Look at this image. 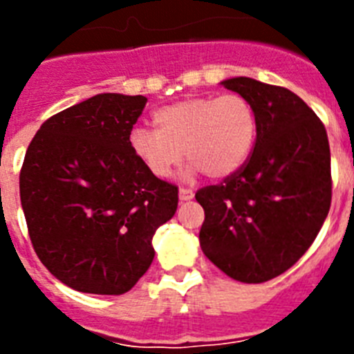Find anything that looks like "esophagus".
Returning <instances> with one entry per match:
<instances>
[{
  "label": "esophagus",
  "mask_w": 354,
  "mask_h": 354,
  "mask_svg": "<svg viewBox=\"0 0 354 354\" xmlns=\"http://www.w3.org/2000/svg\"><path fill=\"white\" fill-rule=\"evenodd\" d=\"M193 195H195V193H193V189H189V187H180L179 189V198L183 200H192L193 198Z\"/></svg>",
  "instance_id": "obj_1"
}]
</instances>
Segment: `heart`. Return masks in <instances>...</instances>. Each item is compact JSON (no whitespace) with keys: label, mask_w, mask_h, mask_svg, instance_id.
<instances>
[{"label":"heart","mask_w":354,"mask_h":354,"mask_svg":"<svg viewBox=\"0 0 354 354\" xmlns=\"http://www.w3.org/2000/svg\"><path fill=\"white\" fill-rule=\"evenodd\" d=\"M152 124L154 131H131L129 149L158 179L168 177L183 156L207 177H228L245 165L257 134L255 109L239 93L189 97L162 106Z\"/></svg>","instance_id":"obj_1"}]
</instances>
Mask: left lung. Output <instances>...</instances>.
<instances>
[{"label": "left lung", "mask_w": 354, "mask_h": 354, "mask_svg": "<svg viewBox=\"0 0 354 354\" xmlns=\"http://www.w3.org/2000/svg\"><path fill=\"white\" fill-rule=\"evenodd\" d=\"M252 102L257 138L245 165L195 198L200 246L225 274L268 282L310 248L331 204L330 143L321 118L290 90L252 77L223 81Z\"/></svg>", "instance_id": "obj_1"}]
</instances>
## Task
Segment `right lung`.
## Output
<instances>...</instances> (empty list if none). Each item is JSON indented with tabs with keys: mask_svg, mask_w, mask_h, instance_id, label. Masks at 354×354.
Listing matches in <instances>:
<instances>
[{
	"mask_svg": "<svg viewBox=\"0 0 354 354\" xmlns=\"http://www.w3.org/2000/svg\"><path fill=\"white\" fill-rule=\"evenodd\" d=\"M147 97L99 93L44 122L19 175L37 257L80 292L124 294L152 261V237L177 211L179 187L129 149Z\"/></svg>",
	"mask_w": 354,
	"mask_h": 354,
	"instance_id": "add662e5",
	"label": "right lung"
}]
</instances>
